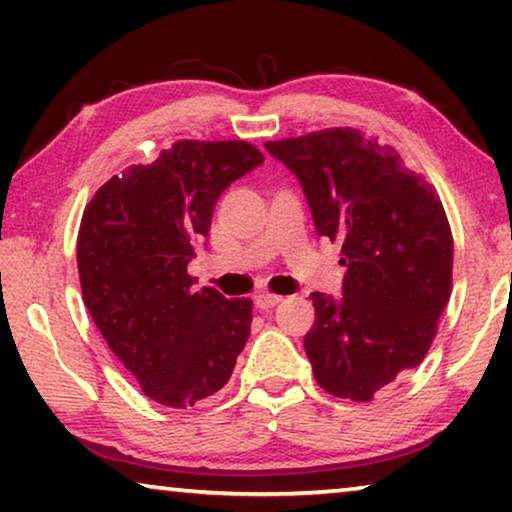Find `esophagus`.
<instances>
[{
  "mask_svg": "<svg viewBox=\"0 0 512 512\" xmlns=\"http://www.w3.org/2000/svg\"><path fill=\"white\" fill-rule=\"evenodd\" d=\"M280 301H283V297H278V294H271V292L255 294V304H257V308H262V311H266V308L278 306Z\"/></svg>",
  "mask_w": 512,
  "mask_h": 512,
  "instance_id": "obj_1",
  "label": "esophagus"
}]
</instances>
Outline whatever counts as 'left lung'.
I'll return each mask as SVG.
<instances>
[{
    "instance_id": "1",
    "label": "left lung",
    "mask_w": 512,
    "mask_h": 512,
    "mask_svg": "<svg viewBox=\"0 0 512 512\" xmlns=\"http://www.w3.org/2000/svg\"><path fill=\"white\" fill-rule=\"evenodd\" d=\"M297 176L320 236L341 243V297L313 292L304 338L313 376L369 401L427 355L450 299L452 234L443 204L392 146L336 127L264 143Z\"/></svg>"
}]
</instances>
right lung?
<instances>
[{"mask_svg": "<svg viewBox=\"0 0 512 512\" xmlns=\"http://www.w3.org/2000/svg\"><path fill=\"white\" fill-rule=\"evenodd\" d=\"M262 162L246 141H178L113 176L85 206L76 255L85 308L162 406L213 397L248 341L253 301L197 292L187 264L220 194Z\"/></svg>", "mask_w": 512, "mask_h": 512, "instance_id": "right-lung-1", "label": "right lung"}]
</instances>
